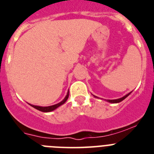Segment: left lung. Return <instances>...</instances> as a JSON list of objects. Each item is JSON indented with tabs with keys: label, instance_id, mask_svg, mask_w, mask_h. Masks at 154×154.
Masks as SVG:
<instances>
[{
	"label": "left lung",
	"instance_id": "left-lung-1",
	"mask_svg": "<svg viewBox=\"0 0 154 154\" xmlns=\"http://www.w3.org/2000/svg\"><path fill=\"white\" fill-rule=\"evenodd\" d=\"M130 93H131V92H130V93L126 94V96H123V97H122V98H119V99H107L106 101L109 102V103H120L121 101H123V99H126V98L127 97V96H129V95H130ZM95 97H96V96H95ZM96 98H97V97H96Z\"/></svg>",
	"mask_w": 154,
	"mask_h": 154
}]
</instances>
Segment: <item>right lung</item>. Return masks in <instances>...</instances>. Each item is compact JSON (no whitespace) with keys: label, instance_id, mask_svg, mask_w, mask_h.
Masks as SVG:
<instances>
[{"label":"right lung","instance_id":"right-lung-1","mask_svg":"<svg viewBox=\"0 0 154 154\" xmlns=\"http://www.w3.org/2000/svg\"><path fill=\"white\" fill-rule=\"evenodd\" d=\"M69 92L68 91L67 95H66V96L65 97V99H64L62 102H60L59 103H57V104H55V105H53V106H34V105H31V104H29V105L30 106H31L32 107H34L35 109H36L39 110V111H42V112H51V111L55 110V109H57L58 107L60 106L63 105L65 102L67 101L68 98H69Z\"/></svg>","mask_w":154,"mask_h":154}]
</instances>
